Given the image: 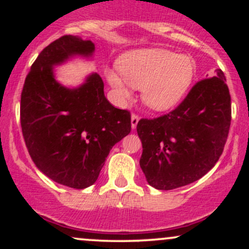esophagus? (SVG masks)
I'll use <instances>...</instances> for the list:
<instances>
[{"label":"esophagus","instance_id":"1","mask_svg":"<svg viewBox=\"0 0 249 249\" xmlns=\"http://www.w3.org/2000/svg\"><path fill=\"white\" fill-rule=\"evenodd\" d=\"M139 122V117L137 115H132L131 116V127H132V130L137 127V124H138Z\"/></svg>","mask_w":249,"mask_h":249}]
</instances>
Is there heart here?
<instances>
[{
  "label": "heart",
  "instance_id": "b5f03b06",
  "mask_svg": "<svg viewBox=\"0 0 249 249\" xmlns=\"http://www.w3.org/2000/svg\"><path fill=\"white\" fill-rule=\"evenodd\" d=\"M118 68L107 72V82L122 98L130 87L142 89V99L148 107L164 111L174 107L187 92L196 73L191 57L166 49H138L121 57Z\"/></svg>",
  "mask_w": 249,
  "mask_h": 249
}]
</instances>
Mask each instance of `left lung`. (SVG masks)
<instances>
[{"label": "left lung", "mask_w": 249, "mask_h": 249, "mask_svg": "<svg viewBox=\"0 0 249 249\" xmlns=\"http://www.w3.org/2000/svg\"><path fill=\"white\" fill-rule=\"evenodd\" d=\"M196 83L176 110L141 119L139 160L148 185L174 190L196 181L221 156L231 125V96L224 72Z\"/></svg>", "instance_id": "obj_1"}]
</instances>
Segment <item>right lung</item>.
I'll return each instance as SVG.
<instances>
[{
    "mask_svg": "<svg viewBox=\"0 0 249 249\" xmlns=\"http://www.w3.org/2000/svg\"><path fill=\"white\" fill-rule=\"evenodd\" d=\"M91 39L67 35L50 43L31 65L21 96V126L35 165L48 178L83 190L96 182L113 145L131 131V116L110 104L98 73L76 88L56 79L55 67L92 59Z\"/></svg>",
    "mask_w": 249,
    "mask_h": 249,
    "instance_id": "add662e5",
    "label": "right lung"
}]
</instances>
